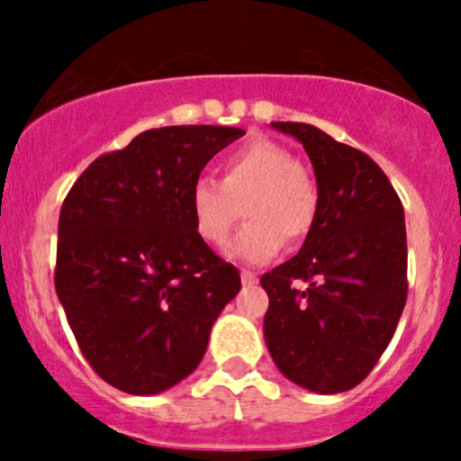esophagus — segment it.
Masks as SVG:
<instances>
[{
  "mask_svg": "<svg viewBox=\"0 0 461 461\" xmlns=\"http://www.w3.org/2000/svg\"><path fill=\"white\" fill-rule=\"evenodd\" d=\"M240 281H243V285H254L258 281V276L254 272H249V269H240Z\"/></svg>",
  "mask_w": 461,
  "mask_h": 461,
  "instance_id": "esophagus-1",
  "label": "esophagus"
}]
</instances>
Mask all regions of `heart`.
<instances>
[{
  "instance_id": "1",
  "label": "heart",
  "mask_w": 461,
  "mask_h": 461,
  "mask_svg": "<svg viewBox=\"0 0 461 461\" xmlns=\"http://www.w3.org/2000/svg\"><path fill=\"white\" fill-rule=\"evenodd\" d=\"M222 180L201 176L189 189L194 230L212 248H222L239 218L248 222L231 243V257L265 263L287 243H301L312 231L319 187L283 144L257 138L227 153Z\"/></svg>"
}]
</instances>
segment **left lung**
<instances>
[{"label":"left lung","instance_id":"1","mask_svg":"<svg viewBox=\"0 0 461 461\" xmlns=\"http://www.w3.org/2000/svg\"><path fill=\"white\" fill-rule=\"evenodd\" d=\"M303 142L319 185L312 231L294 258L260 276L263 332L283 375L321 394L370 375L408 296L403 204L368 153L305 122H272Z\"/></svg>","mask_w":461,"mask_h":461}]
</instances>
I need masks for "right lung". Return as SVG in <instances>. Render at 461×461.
<instances>
[{
	"mask_svg": "<svg viewBox=\"0 0 461 461\" xmlns=\"http://www.w3.org/2000/svg\"><path fill=\"white\" fill-rule=\"evenodd\" d=\"M245 136L212 124L149 129L91 162L59 209L55 290L93 370L129 394L192 375L240 274L196 234L189 189Z\"/></svg>",
	"mask_w": 461,
	"mask_h": 461,
	"instance_id": "1",
	"label": "right lung"
}]
</instances>
